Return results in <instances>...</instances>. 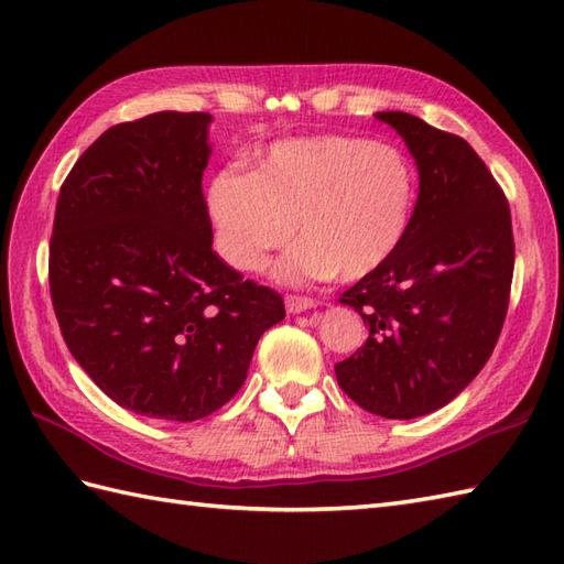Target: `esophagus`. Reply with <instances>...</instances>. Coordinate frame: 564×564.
I'll return each mask as SVG.
<instances>
[{"mask_svg": "<svg viewBox=\"0 0 564 564\" xmlns=\"http://www.w3.org/2000/svg\"><path fill=\"white\" fill-rule=\"evenodd\" d=\"M317 307V301H313V297H305V295H289L285 297V310L289 313L297 315V313H307V310Z\"/></svg>", "mask_w": 564, "mask_h": 564, "instance_id": "1", "label": "esophagus"}]
</instances>
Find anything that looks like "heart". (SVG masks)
Instances as JSON below:
<instances>
[{"label": "heart", "instance_id": "b5f03b06", "mask_svg": "<svg viewBox=\"0 0 564 564\" xmlns=\"http://www.w3.org/2000/svg\"><path fill=\"white\" fill-rule=\"evenodd\" d=\"M414 203L406 154L354 135L281 140L257 172L227 166L206 194L215 251L237 271L261 269L295 227L301 239L273 269L285 283L373 273L402 245Z\"/></svg>", "mask_w": 564, "mask_h": 564}]
</instances>
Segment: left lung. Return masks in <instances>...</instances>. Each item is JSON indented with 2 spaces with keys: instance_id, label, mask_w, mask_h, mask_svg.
I'll return each instance as SVG.
<instances>
[{
  "instance_id": "1",
  "label": "left lung",
  "mask_w": 564,
  "mask_h": 564,
  "mask_svg": "<svg viewBox=\"0 0 564 564\" xmlns=\"http://www.w3.org/2000/svg\"><path fill=\"white\" fill-rule=\"evenodd\" d=\"M376 118L414 158L419 196L398 251L339 297L368 339L334 373L366 412L414 419L458 398L495 351L513 275L511 213L463 138L412 113Z\"/></svg>"
}]
</instances>
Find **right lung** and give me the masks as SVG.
Here are the masks:
<instances>
[{"mask_svg":"<svg viewBox=\"0 0 564 564\" xmlns=\"http://www.w3.org/2000/svg\"><path fill=\"white\" fill-rule=\"evenodd\" d=\"M210 113L106 130L72 166L51 237V297L75 361L126 410L196 422L242 388L281 295L213 251L200 178Z\"/></svg>","mask_w":564,"mask_h":564,"instance_id":"add662e5","label":"right lung"}]
</instances>
